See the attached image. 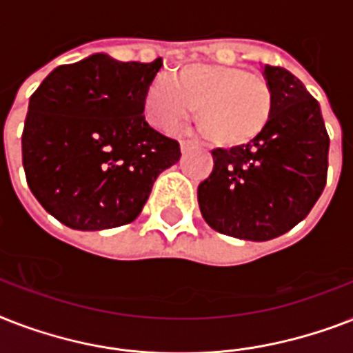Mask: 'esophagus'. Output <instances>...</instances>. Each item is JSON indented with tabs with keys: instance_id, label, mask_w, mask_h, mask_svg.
<instances>
[{
	"instance_id": "esophagus-1",
	"label": "esophagus",
	"mask_w": 353,
	"mask_h": 353,
	"mask_svg": "<svg viewBox=\"0 0 353 353\" xmlns=\"http://www.w3.org/2000/svg\"><path fill=\"white\" fill-rule=\"evenodd\" d=\"M194 150H199L198 144L190 143V141H181V152H183V154H188V152H194Z\"/></svg>"
}]
</instances>
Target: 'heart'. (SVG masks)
<instances>
[{"instance_id": "b5f03b06", "label": "heart", "mask_w": 353, "mask_h": 353, "mask_svg": "<svg viewBox=\"0 0 353 353\" xmlns=\"http://www.w3.org/2000/svg\"><path fill=\"white\" fill-rule=\"evenodd\" d=\"M273 108L269 80L258 71L218 62L187 63L170 80L155 79L144 112L155 128L179 132L196 110V124L209 143L238 146L262 132Z\"/></svg>"}]
</instances>
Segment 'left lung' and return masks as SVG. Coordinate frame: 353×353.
I'll list each match as a JSON object with an SVG mask.
<instances>
[{
	"label": "left lung",
	"instance_id": "1",
	"mask_svg": "<svg viewBox=\"0 0 353 353\" xmlns=\"http://www.w3.org/2000/svg\"><path fill=\"white\" fill-rule=\"evenodd\" d=\"M271 117L251 143L212 150L214 168L198 187L199 210L221 234L268 241L301 223L328 176L330 137L319 102L280 65H265Z\"/></svg>",
	"mask_w": 353,
	"mask_h": 353
}]
</instances>
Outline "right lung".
Here are the masks:
<instances>
[{
    "label": "right lung",
    "mask_w": 353,
    "mask_h": 353,
    "mask_svg": "<svg viewBox=\"0 0 353 353\" xmlns=\"http://www.w3.org/2000/svg\"><path fill=\"white\" fill-rule=\"evenodd\" d=\"M163 65L91 54L58 65L32 93L21 135L30 192L63 225L102 231L132 223L181 150L144 119Z\"/></svg>",
    "instance_id": "right-lung-1"
}]
</instances>
